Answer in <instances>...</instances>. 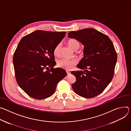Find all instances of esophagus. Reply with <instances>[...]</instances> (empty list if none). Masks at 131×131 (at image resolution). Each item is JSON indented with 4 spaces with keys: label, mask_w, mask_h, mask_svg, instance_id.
I'll list each match as a JSON object with an SVG mask.
<instances>
[{
    "label": "esophagus",
    "mask_w": 131,
    "mask_h": 131,
    "mask_svg": "<svg viewBox=\"0 0 131 131\" xmlns=\"http://www.w3.org/2000/svg\"><path fill=\"white\" fill-rule=\"evenodd\" d=\"M67 74H70L71 72H70V71L67 70Z\"/></svg>",
    "instance_id": "34e87169"
}]
</instances>
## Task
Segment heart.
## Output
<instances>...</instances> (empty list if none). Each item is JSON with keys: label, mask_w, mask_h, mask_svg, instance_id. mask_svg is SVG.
<instances>
[{"label": "heart", "mask_w": 131, "mask_h": 131, "mask_svg": "<svg viewBox=\"0 0 131 131\" xmlns=\"http://www.w3.org/2000/svg\"><path fill=\"white\" fill-rule=\"evenodd\" d=\"M67 43L69 46L74 51H77L80 47V43L79 41L74 39H69ZM60 49L61 45L59 43L54 47L53 49V54L56 56H59L60 53ZM76 64L77 61L75 60L68 59H65V58H63V59L58 60L57 62V65L58 67L66 70L72 69Z\"/></svg>", "instance_id": "obj_1"}]
</instances>
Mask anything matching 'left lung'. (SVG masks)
<instances>
[{"instance_id":"obj_1","label":"left lung","mask_w":131,"mask_h":131,"mask_svg":"<svg viewBox=\"0 0 131 131\" xmlns=\"http://www.w3.org/2000/svg\"><path fill=\"white\" fill-rule=\"evenodd\" d=\"M84 45V57L77 67L84 71H72L76 82L72 87L79 96L90 98L102 93L111 81L117 61L113 44L106 35L93 28L68 33Z\"/></svg>"}]
</instances>
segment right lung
<instances>
[{"mask_svg":"<svg viewBox=\"0 0 131 131\" xmlns=\"http://www.w3.org/2000/svg\"><path fill=\"white\" fill-rule=\"evenodd\" d=\"M66 34L37 30L20 41L13 63L17 82L29 96L36 99L51 96L57 84L67 75L64 69L53 68L56 63L53 53Z\"/></svg>","mask_w":131,"mask_h":131,"instance_id":"obj_1","label":"right lung"}]
</instances>
